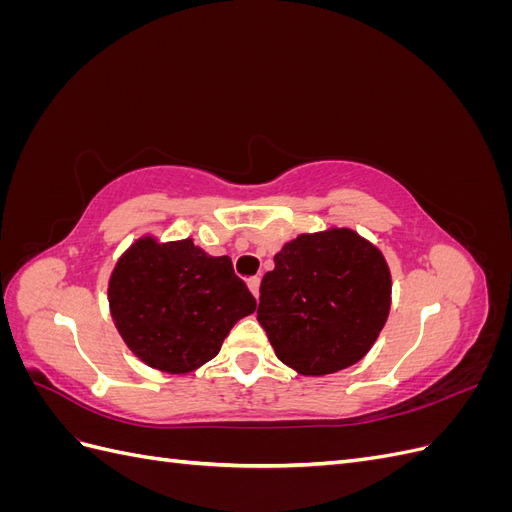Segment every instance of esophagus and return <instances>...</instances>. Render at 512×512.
<instances>
[{"instance_id": "34e87169", "label": "esophagus", "mask_w": 512, "mask_h": 512, "mask_svg": "<svg viewBox=\"0 0 512 512\" xmlns=\"http://www.w3.org/2000/svg\"><path fill=\"white\" fill-rule=\"evenodd\" d=\"M247 288H250L254 297L258 299V294H260V277H250V280H247Z\"/></svg>"}]
</instances>
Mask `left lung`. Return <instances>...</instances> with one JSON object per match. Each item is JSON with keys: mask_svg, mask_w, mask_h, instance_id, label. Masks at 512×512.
Masks as SVG:
<instances>
[{"mask_svg": "<svg viewBox=\"0 0 512 512\" xmlns=\"http://www.w3.org/2000/svg\"><path fill=\"white\" fill-rule=\"evenodd\" d=\"M273 260L258 322L277 359L303 376L359 363L391 309V271L378 247L350 228H331L299 235Z\"/></svg>", "mask_w": 512, "mask_h": 512, "instance_id": "left-lung-1", "label": "left lung"}]
</instances>
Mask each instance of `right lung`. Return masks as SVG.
I'll return each mask as SVG.
<instances>
[{
	"instance_id": "add662e5",
	"label": "right lung",
	"mask_w": 512,
	"mask_h": 512,
	"mask_svg": "<svg viewBox=\"0 0 512 512\" xmlns=\"http://www.w3.org/2000/svg\"><path fill=\"white\" fill-rule=\"evenodd\" d=\"M108 305L138 359L166 374H188L220 352L256 299L228 256H209L192 239L143 237L117 260Z\"/></svg>"
}]
</instances>
